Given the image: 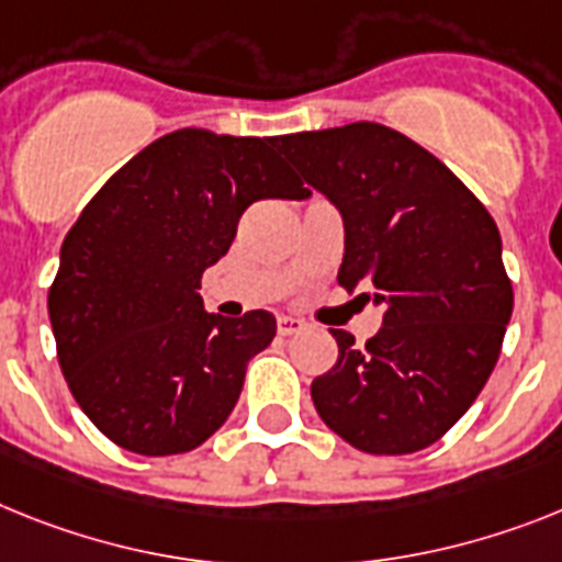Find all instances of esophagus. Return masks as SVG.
Here are the masks:
<instances>
[{"label":"esophagus","mask_w":562,"mask_h":562,"mask_svg":"<svg viewBox=\"0 0 562 562\" xmlns=\"http://www.w3.org/2000/svg\"><path fill=\"white\" fill-rule=\"evenodd\" d=\"M305 328L303 319L296 317H280L277 319V331H280V337H291V334H300Z\"/></svg>","instance_id":"34e87169"}]
</instances>
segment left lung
I'll use <instances>...</instances> for the list:
<instances>
[{
    "label": "left lung",
    "instance_id": "1",
    "mask_svg": "<svg viewBox=\"0 0 562 562\" xmlns=\"http://www.w3.org/2000/svg\"><path fill=\"white\" fill-rule=\"evenodd\" d=\"M277 143L342 211L337 282L385 308L366 346L331 328L339 357L311 383L317 414L366 454L428 449L477 400L512 319L497 223L440 159L380 122Z\"/></svg>",
    "mask_w": 562,
    "mask_h": 562
}]
</instances>
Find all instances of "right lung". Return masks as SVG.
Listing matches in <instances>:
<instances>
[{
  "instance_id": "right-lung-1",
  "label": "right lung",
  "mask_w": 562,
  "mask_h": 562,
  "mask_svg": "<svg viewBox=\"0 0 562 562\" xmlns=\"http://www.w3.org/2000/svg\"><path fill=\"white\" fill-rule=\"evenodd\" d=\"M271 145L202 128L159 136L65 237L48 291L56 357L79 408L120 449L202 446L234 412L248 360L271 346L268 311L225 319L200 296L248 205L308 196Z\"/></svg>"
}]
</instances>
